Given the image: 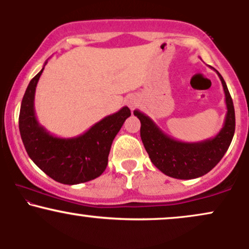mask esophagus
<instances>
[{"label":"esophagus","mask_w":249,"mask_h":249,"mask_svg":"<svg viewBox=\"0 0 249 249\" xmlns=\"http://www.w3.org/2000/svg\"><path fill=\"white\" fill-rule=\"evenodd\" d=\"M137 104H138V102H137L136 97H134V96L128 97V98H127V105H128V107L131 108V110H133V108L137 107Z\"/></svg>","instance_id":"esophagus-1"}]
</instances>
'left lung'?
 I'll return each instance as SVG.
<instances>
[{"mask_svg": "<svg viewBox=\"0 0 249 249\" xmlns=\"http://www.w3.org/2000/svg\"><path fill=\"white\" fill-rule=\"evenodd\" d=\"M224 88L226 113L224 126L213 138L198 142H184L171 138L150 117L139 110L134 116L141 121V137L151 161L158 170L176 179H194L210 172L221 160L232 142L235 131V112L232 97L222 76L216 71Z\"/></svg>", "mask_w": 249, "mask_h": 249, "instance_id": "left-lung-1", "label": "left lung"}]
</instances>
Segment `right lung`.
<instances>
[{"instance_id":"1","label":"right lung","mask_w":249,"mask_h":249,"mask_svg":"<svg viewBox=\"0 0 249 249\" xmlns=\"http://www.w3.org/2000/svg\"><path fill=\"white\" fill-rule=\"evenodd\" d=\"M43 70L44 67L30 81L19 110L18 126L25 151L43 172L61 184L76 185L96 179L107 166L111 145L125 119L131 116L130 108L124 107L107 116L81 136H53L37 121L34 105Z\"/></svg>"}]
</instances>
